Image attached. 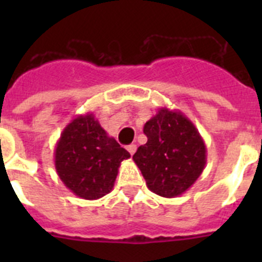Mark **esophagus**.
<instances>
[{
  "label": "esophagus",
  "instance_id": "34e87169",
  "mask_svg": "<svg viewBox=\"0 0 262 262\" xmlns=\"http://www.w3.org/2000/svg\"><path fill=\"white\" fill-rule=\"evenodd\" d=\"M127 151L129 152V155H131V156H133L134 154H135L136 152V145L135 144H129V145H127Z\"/></svg>",
  "mask_w": 262,
  "mask_h": 262
}]
</instances>
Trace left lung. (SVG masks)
<instances>
[{
  "label": "left lung",
  "instance_id": "8db88e82",
  "mask_svg": "<svg viewBox=\"0 0 262 262\" xmlns=\"http://www.w3.org/2000/svg\"><path fill=\"white\" fill-rule=\"evenodd\" d=\"M148 140L133 159L148 189L165 198L181 195L206 165V145L190 119L181 111L161 107L143 128Z\"/></svg>",
  "mask_w": 262,
  "mask_h": 262
}]
</instances>
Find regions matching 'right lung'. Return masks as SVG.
<instances>
[{
	"label": "right lung",
	"instance_id": "add662e5",
	"mask_svg": "<svg viewBox=\"0 0 262 262\" xmlns=\"http://www.w3.org/2000/svg\"><path fill=\"white\" fill-rule=\"evenodd\" d=\"M129 157L88 113L62 129L55 148V168L72 193L93 201L113 190L120 163Z\"/></svg>",
	"mask_w": 262,
	"mask_h": 262
}]
</instances>
